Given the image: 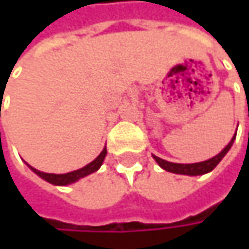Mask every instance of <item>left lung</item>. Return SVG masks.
Wrapping results in <instances>:
<instances>
[{
    "mask_svg": "<svg viewBox=\"0 0 249 249\" xmlns=\"http://www.w3.org/2000/svg\"><path fill=\"white\" fill-rule=\"evenodd\" d=\"M235 137H236V132H235V135L232 137V140L228 142V145L225 147L219 154H216L215 157H212V159H209V160L200 161V163H192V164L170 163V161H166V160H163V159H160V157H157V156H154V154H153V159H154V160L157 161V164H159L161 169H164L166 172H170V173L174 174H184V176H202V174H206L209 173V172H212V170L221 163V160L226 156V153L231 150V147H232V144H233V141H235Z\"/></svg>",
    "mask_w": 249,
    "mask_h": 249,
    "instance_id": "1",
    "label": "left lung"
}]
</instances>
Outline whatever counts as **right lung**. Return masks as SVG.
I'll use <instances>...</instances> for the list:
<instances>
[{"label": "right lung", "instance_id": "add662e5", "mask_svg": "<svg viewBox=\"0 0 249 249\" xmlns=\"http://www.w3.org/2000/svg\"><path fill=\"white\" fill-rule=\"evenodd\" d=\"M105 157H107V147L101 151V154H99L93 161H90V163L86 164L85 167H82V169H79V170H75V172H71V173L65 174L44 173V172H40V170H37V169L28 166V164H27V166H28L34 173L37 174L38 177H41L43 180H46V181H49V183H52V184H54V186H68V184H72V183H75L77 180H80L82 177H86V176H89V174L98 172L99 167L102 166Z\"/></svg>", "mask_w": 249, "mask_h": 249}]
</instances>
